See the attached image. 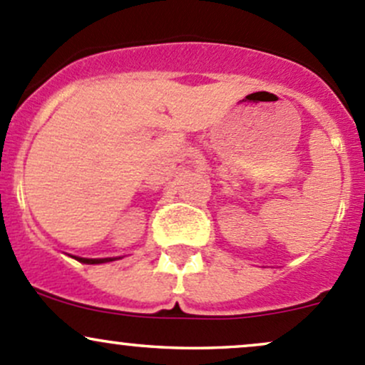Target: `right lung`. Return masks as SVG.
<instances>
[{
    "instance_id": "1",
    "label": "right lung",
    "mask_w": 365,
    "mask_h": 365,
    "mask_svg": "<svg viewBox=\"0 0 365 365\" xmlns=\"http://www.w3.org/2000/svg\"><path fill=\"white\" fill-rule=\"evenodd\" d=\"M78 262H83V264H103V262H112V257H108V259H83V257H75Z\"/></svg>"
}]
</instances>
